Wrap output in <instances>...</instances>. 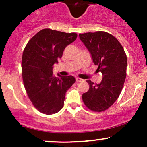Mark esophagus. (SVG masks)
<instances>
[{
	"mask_svg": "<svg viewBox=\"0 0 147 147\" xmlns=\"http://www.w3.org/2000/svg\"><path fill=\"white\" fill-rule=\"evenodd\" d=\"M75 80H76L77 82H82L83 80L81 79V78H75Z\"/></svg>",
	"mask_w": 147,
	"mask_h": 147,
	"instance_id": "esophagus-1",
	"label": "esophagus"
}]
</instances>
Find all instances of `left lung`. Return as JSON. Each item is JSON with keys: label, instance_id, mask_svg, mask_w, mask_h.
<instances>
[{"label": "left lung", "instance_id": "1", "mask_svg": "<svg viewBox=\"0 0 147 147\" xmlns=\"http://www.w3.org/2000/svg\"><path fill=\"white\" fill-rule=\"evenodd\" d=\"M80 38L103 78L99 84L86 81L90 88L82 94V101L90 110L103 112L116 102L121 93L127 76V55L117 39L105 31L80 34Z\"/></svg>", "mask_w": 147, "mask_h": 147}]
</instances>
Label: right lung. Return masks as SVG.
Returning a JSON list of instances; mask_svg holds the SVG:
<instances>
[{
	"label": "right lung",
	"mask_w": 147,
	"mask_h": 147,
	"mask_svg": "<svg viewBox=\"0 0 147 147\" xmlns=\"http://www.w3.org/2000/svg\"><path fill=\"white\" fill-rule=\"evenodd\" d=\"M77 37L75 32L66 33L45 28L34 35L23 50V84L30 100L42 113L58 112L64 105L65 93L75 82L72 75L55 77L53 67L62 57L65 47Z\"/></svg>",
	"instance_id": "add662e5"
}]
</instances>
